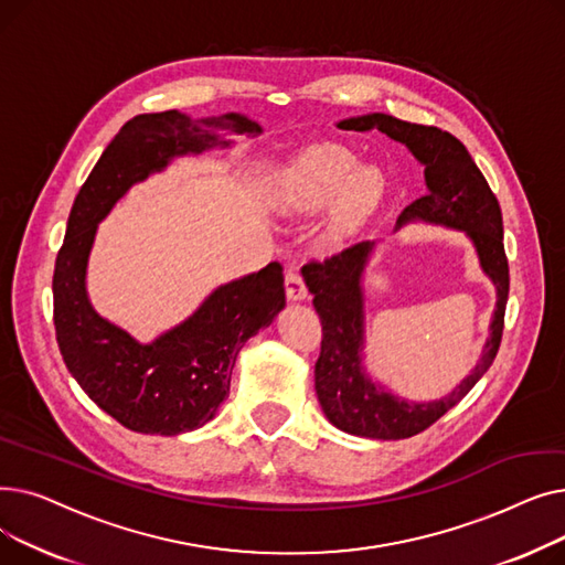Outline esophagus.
I'll return each mask as SVG.
<instances>
[{
	"instance_id": "obj_1",
	"label": "esophagus",
	"mask_w": 565,
	"mask_h": 565,
	"mask_svg": "<svg viewBox=\"0 0 565 565\" xmlns=\"http://www.w3.org/2000/svg\"><path fill=\"white\" fill-rule=\"evenodd\" d=\"M286 295L292 302H300L307 298V286L298 267H288L286 270Z\"/></svg>"
}]
</instances>
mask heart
<instances>
[{
    "instance_id": "heart-1",
    "label": "heart",
    "mask_w": 565,
    "mask_h": 565,
    "mask_svg": "<svg viewBox=\"0 0 565 565\" xmlns=\"http://www.w3.org/2000/svg\"><path fill=\"white\" fill-rule=\"evenodd\" d=\"M387 196V175L377 167H358L348 148L320 146L302 156L286 173L279 190V207L286 215H313L333 199L330 231L345 237L366 224Z\"/></svg>"
}]
</instances>
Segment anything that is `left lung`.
<instances>
[{
	"label": "left lung",
	"instance_id": "left-lung-1",
	"mask_svg": "<svg viewBox=\"0 0 565 565\" xmlns=\"http://www.w3.org/2000/svg\"><path fill=\"white\" fill-rule=\"evenodd\" d=\"M341 130H380L405 143L426 169L428 192L412 201L398 217L396 228L424 220L465 231L477 247L483 273L497 288V309L490 322V339L481 362L458 387L439 401L409 403L377 382H371L362 364L364 350V288L362 275L375 243H358L324 260L302 267L320 316L322 341L316 362V394L320 407L339 430L371 439H405L433 426L441 414L458 405L497 358L503 334V313L509 300V258L503 252L501 207L486 175L451 132L435 126L401 121L390 114L345 118Z\"/></svg>",
	"mask_w": 565,
	"mask_h": 565
}]
</instances>
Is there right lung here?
Wrapping results in <instances>:
<instances>
[{"instance_id":"add662e5","label":"right lung","mask_w":565,"mask_h":565,"mask_svg":"<svg viewBox=\"0 0 565 565\" xmlns=\"http://www.w3.org/2000/svg\"><path fill=\"white\" fill-rule=\"evenodd\" d=\"M217 130L260 135V126L241 114L192 121L169 109L130 118L79 188L56 254L52 292L62 358L84 394L135 433L181 435L211 422L228 396L237 352L286 307L277 260L213 290L153 343L135 341L88 302L86 263L98 222L135 183L173 158L226 148L231 141Z\"/></svg>"}]
</instances>
